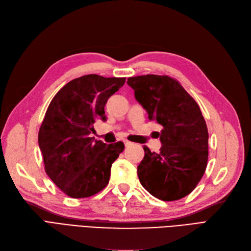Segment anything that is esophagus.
I'll use <instances>...</instances> for the list:
<instances>
[{
	"label": "esophagus",
	"mask_w": 251,
	"mask_h": 251,
	"mask_svg": "<svg viewBox=\"0 0 251 251\" xmlns=\"http://www.w3.org/2000/svg\"><path fill=\"white\" fill-rule=\"evenodd\" d=\"M124 144H125L126 147H129V146H131V145H133V143H131L130 141H127V140L124 141Z\"/></svg>",
	"instance_id": "1"
}]
</instances>
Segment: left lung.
Here are the masks:
<instances>
[{
  "label": "left lung",
  "instance_id": "obj_1",
  "mask_svg": "<svg viewBox=\"0 0 251 251\" xmlns=\"http://www.w3.org/2000/svg\"><path fill=\"white\" fill-rule=\"evenodd\" d=\"M127 83L149 120L163 126L159 152L144 146L145 156L137 167L140 182L155 198L181 199L196 188L207 165L208 132L198 104L169 76L130 77Z\"/></svg>",
  "mask_w": 251,
  "mask_h": 251
}]
</instances>
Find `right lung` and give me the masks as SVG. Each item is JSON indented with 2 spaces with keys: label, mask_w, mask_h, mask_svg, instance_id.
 <instances>
[{
  "label": "right lung",
  "mask_w": 251,
  "mask_h": 251,
  "mask_svg": "<svg viewBox=\"0 0 251 251\" xmlns=\"http://www.w3.org/2000/svg\"><path fill=\"white\" fill-rule=\"evenodd\" d=\"M126 78L96 74L72 80L54 96L38 131L45 171L72 198H86L106 187L123 142L106 145L90 137L94 123L105 121L104 107Z\"/></svg>",
  "instance_id": "right-lung-1"
}]
</instances>
